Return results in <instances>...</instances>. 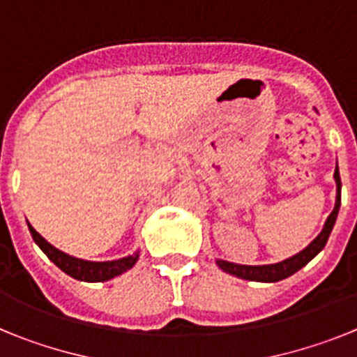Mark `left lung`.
Segmentation results:
<instances>
[{
	"label": "left lung",
	"mask_w": 357,
	"mask_h": 357,
	"mask_svg": "<svg viewBox=\"0 0 357 357\" xmlns=\"http://www.w3.org/2000/svg\"><path fill=\"white\" fill-rule=\"evenodd\" d=\"M334 182H336V202H334L333 213L329 214V218L324 223V229H321L320 234L309 243L304 250L291 255L288 259L280 261V263L273 264H254V266H248V264H236L229 263V261L216 259L218 266L222 268L223 272L238 277V279L255 280V282H277V280H282L286 277L293 275L295 272H298L301 268H304L309 261L313 259L314 255L324 250L327 239H329L331 232H333L334 223H336V218H338L340 206H342V178H340L338 162H336V172H334Z\"/></svg>",
	"instance_id": "left-lung-1"
}]
</instances>
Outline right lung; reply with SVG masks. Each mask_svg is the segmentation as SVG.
<instances>
[{"label":"right lung","mask_w":357,"mask_h":357,"mask_svg":"<svg viewBox=\"0 0 357 357\" xmlns=\"http://www.w3.org/2000/svg\"><path fill=\"white\" fill-rule=\"evenodd\" d=\"M28 229H30V234L31 238H33V241L39 245V248L44 254L48 255L50 261H53V263L61 268L62 272L68 273L69 277H73V279L77 280H84V282H105V280L114 279V277L128 272V270L137 263V259H139L141 250L134 252V254L127 255V257H121V259L112 261L80 259V257L69 255L66 254V252L53 247L52 243L46 241L30 223H28Z\"/></svg>","instance_id":"add662e5"}]
</instances>
